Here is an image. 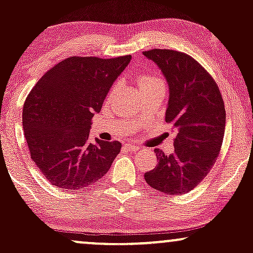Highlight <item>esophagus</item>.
<instances>
[{
    "mask_svg": "<svg viewBox=\"0 0 253 253\" xmlns=\"http://www.w3.org/2000/svg\"><path fill=\"white\" fill-rule=\"evenodd\" d=\"M125 149L128 150V151H132L133 152V151H138L140 147L136 146V145H125Z\"/></svg>",
    "mask_w": 253,
    "mask_h": 253,
    "instance_id": "esophagus-1",
    "label": "esophagus"
}]
</instances>
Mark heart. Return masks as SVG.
Returning <instances> with one entry per match:
<instances>
[{
	"mask_svg": "<svg viewBox=\"0 0 253 253\" xmlns=\"http://www.w3.org/2000/svg\"><path fill=\"white\" fill-rule=\"evenodd\" d=\"M138 85L139 90L157 88V86H163L164 88V82L156 75H140L138 77ZM113 90H115V88Z\"/></svg>",
	"mask_w": 253,
	"mask_h": 253,
	"instance_id": "obj_1",
	"label": "heart"
}]
</instances>
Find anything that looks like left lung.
I'll return each mask as SVG.
<instances>
[{
  "instance_id": "obj_1",
  "label": "left lung",
  "mask_w": 253,
  "mask_h": 253,
  "mask_svg": "<svg viewBox=\"0 0 253 253\" xmlns=\"http://www.w3.org/2000/svg\"><path fill=\"white\" fill-rule=\"evenodd\" d=\"M144 56L156 63L169 86L165 121L176 133L175 152L156 149L158 165L145 173L153 189L182 195L210 172L221 149L226 112L219 88L205 69L188 54L155 48Z\"/></svg>"
}]
</instances>
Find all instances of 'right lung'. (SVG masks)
Here are the masks:
<instances>
[{
    "label": "right lung",
    "mask_w": 253,
    "mask_h": 253,
    "mask_svg": "<svg viewBox=\"0 0 253 253\" xmlns=\"http://www.w3.org/2000/svg\"><path fill=\"white\" fill-rule=\"evenodd\" d=\"M130 58H66L31 90L22 127L31 158L51 184L64 190L83 189L108 172L121 144L98 138L91 143V119Z\"/></svg>",
    "instance_id": "right-lung-1"
}]
</instances>
